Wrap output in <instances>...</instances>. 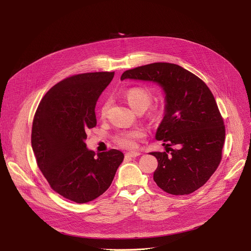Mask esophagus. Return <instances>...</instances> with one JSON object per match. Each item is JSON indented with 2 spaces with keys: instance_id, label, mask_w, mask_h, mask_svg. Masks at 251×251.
<instances>
[{
  "instance_id": "34e87169",
  "label": "esophagus",
  "mask_w": 251,
  "mask_h": 251,
  "mask_svg": "<svg viewBox=\"0 0 251 251\" xmlns=\"http://www.w3.org/2000/svg\"><path fill=\"white\" fill-rule=\"evenodd\" d=\"M140 155L139 151H128V153L126 154V156L127 157H132V158H135V157H138Z\"/></svg>"
}]
</instances>
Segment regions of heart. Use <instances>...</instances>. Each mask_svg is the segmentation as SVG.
I'll use <instances>...</instances> for the list:
<instances>
[{
	"mask_svg": "<svg viewBox=\"0 0 251 251\" xmlns=\"http://www.w3.org/2000/svg\"><path fill=\"white\" fill-rule=\"evenodd\" d=\"M125 100L127 102V104L137 113H142L146 111L151 101V93L146 88L141 87H135L128 89L125 93ZM109 108V101H105L102 103L100 110V116L103 117L107 114ZM154 113H157L156 111ZM143 131L141 128H133L130 131L121 132L117 136V142L120 146L126 148H133L135 146L136 139H138L143 136Z\"/></svg>",
	"mask_w": 251,
	"mask_h": 251,
	"instance_id": "heart-1",
	"label": "heart"
}]
</instances>
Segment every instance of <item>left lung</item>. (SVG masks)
Here are the masks:
<instances>
[{
	"label": "left lung",
	"mask_w": 251,
	"mask_h": 251,
	"mask_svg": "<svg viewBox=\"0 0 251 251\" xmlns=\"http://www.w3.org/2000/svg\"><path fill=\"white\" fill-rule=\"evenodd\" d=\"M120 79L155 82L164 93V114L155 138L177 149L150 153L158 161L156 184L172 195H188L203 186L221 161L225 139L223 119L208 87L170 63L137 67L124 72Z\"/></svg>",
	"instance_id": "8db88e82"
}]
</instances>
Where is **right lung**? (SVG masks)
<instances>
[{
  "label": "right lung",
  "mask_w": 251,
  "mask_h": 251,
  "mask_svg": "<svg viewBox=\"0 0 251 251\" xmlns=\"http://www.w3.org/2000/svg\"><path fill=\"white\" fill-rule=\"evenodd\" d=\"M113 77L114 72H94L59 81L43 97L33 119L37 165L52 189L76 203L102 195L124 161L118 150L95 156L85 142L88 128L96 126V102Z\"/></svg>",
  "instance_id": "right-lung-1"
}]
</instances>
